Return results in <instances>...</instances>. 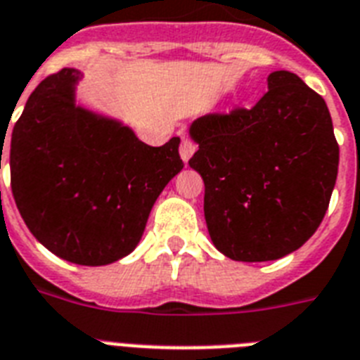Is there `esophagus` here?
Listing matches in <instances>:
<instances>
[{
  "label": "esophagus",
  "mask_w": 360,
  "mask_h": 360,
  "mask_svg": "<svg viewBox=\"0 0 360 360\" xmlns=\"http://www.w3.org/2000/svg\"><path fill=\"white\" fill-rule=\"evenodd\" d=\"M195 151V144L192 142L190 139H183L181 140V144H179V155H181V159L185 160V162H188V159L194 155Z\"/></svg>",
  "instance_id": "esophagus-1"
}]
</instances>
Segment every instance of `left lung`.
I'll return each mask as SVG.
<instances>
[{"instance_id":"obj_1","label":"left lung","mask_w":360,"mask_h":360,"mask_svg":"<svg viewBox=\"0 0 360 360\" xmlns=\"http://www.w3.org/2000/svg\"><path fill=\"white\" fill-rule=\"evenodd\" d=\"M188 160L205 183L207 229L233 261H276L322 224L338 174L326 101L292 72H274L251 109L201 116Z\"/></svg>"}]
</instances>
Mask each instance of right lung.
<instances>
[{"label":"right lung","mask_w":360,"mask_h":360,"mask_svg":"<svg viewBox=\"0 0 360 360\" xmlns=\"http://www.w3.org/2000/svg\"><path fill=\"white\" fill-rule=\"evenodd\" d=\"M79 75L63 68L34 89L7 162L34 238L64 261L101 266L136 248L155 200L185 165L177 136L153 148L129 127L75 107Z\"/></svg>","instance_id":"right-lung-1"}]
</instances>
